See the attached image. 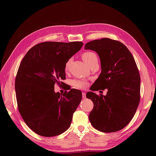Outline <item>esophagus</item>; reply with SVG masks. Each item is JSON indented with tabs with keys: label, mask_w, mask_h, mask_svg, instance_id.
Wrapping results in <instances>:
<instances>
[{
	"label": "esophagus",
	"mask_w": 156,
	"mask_h": 156,
	"mask_svg": "<svg viewBox=\"0 0 156 156\" xmlns=\"http://www.w3.org/2000/svg\"><path fill=\"white\" fill-rule=\"evenodd\" d=\"M82 97H83V99L86 98V93H85V92H82Z\"/></svg>",
	"instance_id": "esophagus-1"
}]
</instances>
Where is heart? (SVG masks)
<instances>
[{
	"label": "heart",
	"mask_w": 156,
	"mask_h": 156,
	"mask_svg": "<svg viewBox=\"0 0 156 156\" xmlns=\"http://www.w3.org/2000/svg\"><path fill=\"white\" fill-rule=\"evenodd\" d=\"M82 59L86 62L88 66L93 62H94L96 61H98V57L97 55L94 52L87 51L83 52L82 54ZM70 62H71V59H69L66 62L65 64V66H64V69L66 71H67L69 69V67L70 65ZM87 82L84 80H79V79H74L72 81V86L73 87L77 88V89H82L86 86Z\"/></svg>",
	"instance_id": "1"
}]
</instances>
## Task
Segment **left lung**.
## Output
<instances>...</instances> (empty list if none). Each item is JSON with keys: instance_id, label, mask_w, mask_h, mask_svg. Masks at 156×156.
<instances>
[{"instance_id": "8db88e82", "label": "left lung", "mask_w": 156, "mask_h": 156, "mask_svg": "<svg viewBox=\"0 0 156 156\" xmlns=\"http://www.w3.org/2000/svg\"><path fill=\"white\" fill-rule=\"evenodd\" d=\"M85 49L98 54L102 69L90 88L92 92L86 94L94 103L89 115L91 124L103 133L119 131L133 118L139 105L140 78L136 64L128 49L118 41H92ZM105 89L108 90L106 96L94 93Z\"/></svg>"}]
</instances>
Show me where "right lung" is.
Returning a JSON list of instances; mask_svg holds the SVG:
<instances>
[{"label":"right lung","instance_id":"1","mask_svg":"<svg viewBox=\"0 0 156 156\" xmlns=\"http://www.w3.org/2000/svg\"><path fill=\"white\" fill-rule=\"evenodd\" d=\"M82 42H43L34 45L23 57L15 81L19 112L29 128L43 136L65 132L81 101L80 90L63 94L54 85L66 79L65 64L83 46Z\"/></svg>","mask_w":156,"mask_h":156}]
</instances>
